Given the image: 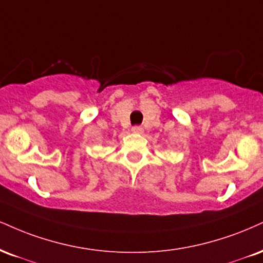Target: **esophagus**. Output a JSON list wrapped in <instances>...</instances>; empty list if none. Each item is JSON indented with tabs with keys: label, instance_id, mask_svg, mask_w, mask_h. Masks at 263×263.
<instances>
[{
	"label": "esophagus",
	"instance_id": "esophagus-1",
	"mask_svg": "<svg viewBox=\"0 0 263 263\" xmlns=\"http://www.w3.org/2000/svg\"><path fill=\"white\" fill-rule=\"evenodd\" d=\"M132 132H134V134H142V132H143V128H142L141 126H135V127H132Z\"/></svg>",
	"mask_w": 263,
	"mask_h": 263
}]
</instances>
